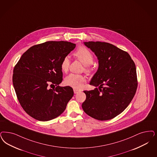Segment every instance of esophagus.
I'll use <instances>...</instances> for the list:
<instances>
[{
    "mask_svg": "<svg viewBox=\"0 0 157 157\" xmlns=\"http://www.w3.org/2000/svg\"><path fill=\"white\" fill-rule=\"evenodd\" d=\"M79 92H80L79 90H77V89H74V92L75 94H76V93H79Z\"/></svg>",
    "mask_w": 157,
    "mask_h": 157,
    "instance_id": "34e87169",
    "label": "esophagus"
}]
</instances>
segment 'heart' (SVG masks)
Wrapping results in <instances>:
<instances>
[{
  "instance_id": "1",
  "label": "heart",
  "mask_w": 157,
  "mask_h": 157,
  "mask_svg": "<svg viewBox=\"0 0 157 157\" xmlns=\"http://www.w3.org/2000/svg\"><path fill=\"white\" fill-rule=\"evenodd\" d=\"M76 58L81 61L85 65L84 71L87 73L90 72V68L89 65H91L93 62V56L89 49L82 46L79 48L75 53ZM70 65V59L68 56H65L62 60L61 64V68L63 72H67L68 70ZM86 82V78L83 75L71 74L65 78L64 83L65 85L72 87L75 89L82 88L84 83Z\"/></svg>"
}]
</instances>
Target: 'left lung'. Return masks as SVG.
Returning a JSON list of instances; mask_svg holds the SVG:
<instances>
[{"instance_id": "left-lung-1", "label": "left lung", "mask_w": 157, "mask_h": 157, "mask_svg": "<svg viewBox=\"0 0 157 157\" xmlns=\"http://www.w3.org/2000/svg\"><path fill=\"white\" fill-rule=\"evenodd\" d=\"M84 44L97 56L98 68L90 82L96 87L83 91L86 98L82 107L94 119H113L124 111L135 94V64L126 52L112 44L92 41Z\"/></svg>"}]
</instances>
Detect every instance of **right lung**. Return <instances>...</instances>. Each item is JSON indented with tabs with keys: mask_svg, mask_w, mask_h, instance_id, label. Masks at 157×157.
<instances>
[{
	"mask_svg": "<svg viewBox=\"0 0 157 157\" xmlns=\"http://www.w3.org/2000/svg\"><path fill=\"white\" fill-rule=\"evenodd\" d=\"M75 46L66 41L34 45L15 65L13 83L17 97L24 110L34 119L48 121L56 118L64 111L74 96L71 87L59 85L63 81L62 60ZM52 86L56 87L50 89Z\"/></svg>",
	"mask_w": 157,
	"mask_h": 157,
	"instance_id": "obj_1",
	"label": "right lung"
}]
</instances>
